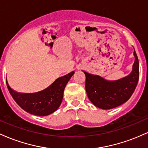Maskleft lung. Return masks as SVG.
I'll use <instances>...</instances> for the list:
<instances>
[{
	"mask_svg": "<svg viewBox=\"0 0 148 148\" xmlns=\"http://www.w3.org/2000/svg\"><path fill=\"white\" fill-rule=\"evenodd\" d=\"M135 61L130 75L118 81H108L84 72L88 97L95 106L102 109H111L128 100L134 92L139 79V62L134 51Z\"/></svg>",
	"mask_w": 148,
	"mask_h": 148,
	"instance_id": "obj_1",
	"label": "left lung"
}]
</instances>
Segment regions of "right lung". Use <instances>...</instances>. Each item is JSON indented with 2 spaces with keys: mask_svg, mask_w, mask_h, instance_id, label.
I'll use <instances>...</instances> for the list:
<instances>
[{
  "mask_svg": "<svg viewBox=\"0 0 148 148\" xmlns=\"http://www.w3.org/2000/svg\"><path fill=\"white\" fill-rule=\"evenodd\" d=\"M74 72L58 78L44 90L35 93H21L12 89L6 79L10 94L18 106L28 113L35 115L45 116L53 113L58 108L66 85Z\"/></svg>",
  "mask_w": 148,
  "mask_h": 148,
  "instance_id": "obj_1",
  "label": "right lung"
}]
</instances>
